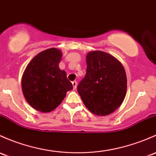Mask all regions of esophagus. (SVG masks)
Instances as JSON below:
<instances>
[{
	"label": "esophagus",
	"instance_id": "obj_1",
	"mask_svg": "<svg viewBox=\"0 0 156 156\" xmlns=\"http://www.w3.org/2000/svg\"><path fill=\"white\" fill-rule=\"evenodd\" d=\"M73 89L74 90H76V87H77V82L76 81H73Z\"/></svg>",
	"mask_w": 156,
	"mask_h": 156
}]
</instances>
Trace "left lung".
I'll return each mask as SVG.
<instances>
[{
    "label": "left lung",
    "mask_w": 156,
    "mask_h": 156,
    "mask_svg": "<svg viewBox=\"0 0 156 156\" xmlns=\"http://www.w3.org/2000/svg\"><path fill=\"white\" fill-rule=\"evenodd\" d=\"M87 72L78 85V92L86 108L98 116L114 112L126 97L127 78L122 63L101 51L86 56Z\"/></svg>",
    "instance_id": "1"
}]
</instances>
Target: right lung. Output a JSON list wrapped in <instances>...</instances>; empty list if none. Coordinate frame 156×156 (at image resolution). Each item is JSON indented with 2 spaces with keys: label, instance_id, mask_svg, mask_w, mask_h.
<instances>
[{
  "label": "right lung",
  "instance_id": "add662e5",
  "mask_svg": "<svg viewBox=\"0 0 156 156\" xmlns=\"http://www.w3.org/2000/svg\"><path fill=\"white\" fill-rule=\"evenodd\" d=\"M61 59L60 49H46L31 60L23 73V95L37 111L51 112L60 105L67 92L73 90L66 73L59 68Z\"/></svg>",
  "mask_w": 156,
  "mask_h": 156
}]
</instances>
